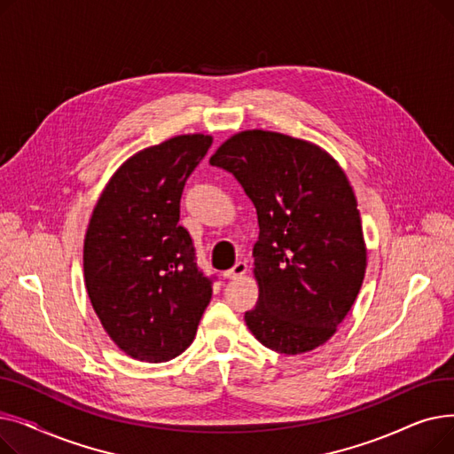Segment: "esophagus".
I'll return each instance as SVG.
<instances>
[{"instance_id":"1","label":"esophagus","mask_w":454,"mask_h":454,"mask_svg":"<svg viewBox=\"0 0 454 454\" xmlns=\"http://www.w3.org/2000/svg\"><path fill=\"white\" fill-rule=\"evenodd\" d=\"M247 270H248V265L245 263V261H237V263H235L230 270L224 272V278H228V279H237V278L245 276Z\"/></svg>"}]
</instances>
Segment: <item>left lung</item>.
Returning <instances> with one entry per match:
<instances>
[{"label": "left lung", "instance_id": "8db88e82", "mask_svg": "<svg viewBox=\"0 0 454 454\" xmlns=\"http://www.w3.org/2000/svg\"><path fill=\"white\" fill-rule=\"evenodd\" d=\"M254 202L259 298L245 322L269 349L298 355L337 333L361 291L366 245L342 167L311 141L270 130L233 134L209 158Z\"/></svg>", "mask_w": 454, "mask_h": 454}]
</instances>
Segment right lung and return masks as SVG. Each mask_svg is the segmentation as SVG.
Wrapping results in <instances>:
<instances>
[{
    "mask_svg": "<svg viewBox=\"0 0 454 454\" xmlns=\"http://www.w3.org/2000/svg\"><path fill=\"white\" fill-rule=\"evenodd\" d=\"M211 136L184 134L130 156L112 175L84 237V283L108 337L141 363L185 351L211 300L189 231L178 224L185 180Z\"/></svg>",
    "mask_w": 454,
    "mask_h": 454,
    "instance_id": "1",
    "label": "right lung"
}]
</instances>
